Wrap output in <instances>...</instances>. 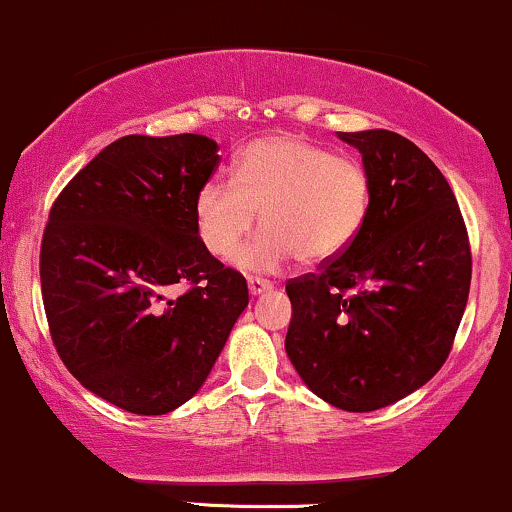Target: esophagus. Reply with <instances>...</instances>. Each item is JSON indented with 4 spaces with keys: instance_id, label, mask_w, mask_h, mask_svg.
<instances>
[{
    "instance_id": "obj_1",
    "label": "esophagus",
    "mask_w": 512,
    "mask_h": 512,
    "mask_svg": "<svg viewBox=\"0 0 512 512\" xmlns=\"http://www.w3.org/2000/svg\"><path fill=\"white\" fill-rule=\"evenodd\" d=\"M272 282L269 279H262V277H247V289H250L252 296L257 294H265V291H272Z\"/></svg>"
}]
</instances>
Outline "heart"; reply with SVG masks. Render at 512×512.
Masks as SVG:
<instances>
[{
    "instance_id": "obj_1",
    "label": "heart",
    "mask_w": 512,
    "mask_h": 512,
    "mask_svg": "<svg viewBox=\"0 0 512 512\" xmlns=\"http://www.w3.org/2000/svg\"><path fill=\"white\" fill-rule=\"evenodd\" d=\"M369 201L372 179L355 157L299 136L262 138L238 155L233 177L199 189L196 230L211 255L228 257L262 211L265 230L235 255L240 267L274 272L294 257L323 265L355 243Z\"/></svg>"
}]
</instances>
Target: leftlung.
<instances>
[{
  "instance_id": "8db88e82",
  "label": "left lung",
  "mask_w": 512,
  "mask_h": 512,
  "mask_svg": "<svg viewBox=\"0 0 512 512\" xmlns=\"http://www.w3.org/2000/svg\"><path fill=\"white\" fill-rule=\"evenodd\" d=\"M372 179L367 221L335 260L286 282V355L342 411L391 406L440 372L471 284L466 223L445 174L393 131L340 133Z\"/></svg>"
}]
</instances>
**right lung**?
<instances>
[{"label": "right lung", "instance_id": "add662e5", "mask_svg": "<svg viewBox=\"0 0 512 512\" xmlns=\"http://www.w3.org/2000/svg\"><path fill=\"white\" fill-rule=\"evenodd\" d=\"M221 155L206 136H123L53 201L41 294L70 374L128 413L199 391L247 306V282L206 250L196 194ZM179 285L183 294L172 297Z\"/></svg>", "mask_w": 512, "mask_h": 512}]
</instances>
